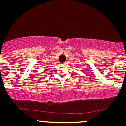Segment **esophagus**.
<instances>
[{"mask_svg":"<svg viewBox=\"0 0 126 126\" xmlns=\"http://www.w3.org/2000/svg\"><path fill=\"white\" fill-rule=\"evenodd\" d=\"M66 64V63H60V65H65Z\"/></svg>","mask_w":126,"mask_h":126,"instance_id":"1","label":"esophagus"}]
</instances>
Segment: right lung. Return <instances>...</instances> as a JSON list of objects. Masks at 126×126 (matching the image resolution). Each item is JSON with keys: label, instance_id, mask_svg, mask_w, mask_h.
I'll use <instances>...</instances> for the list:
<instances>
[{"label": "right lung", "instance_id": "1", "mask_svg": "<svg viewBox=\"0 0 126 126\" xmlns=\"http://www.w3.org/2000/svg\"><path fill=\"white\" fill-rule=\"evenodd\" d=\"M44 71H45V72H46V71H47V70H44Z\"/></svg>", "mask_w": 126, "mask_h": 126}]
</instances>
